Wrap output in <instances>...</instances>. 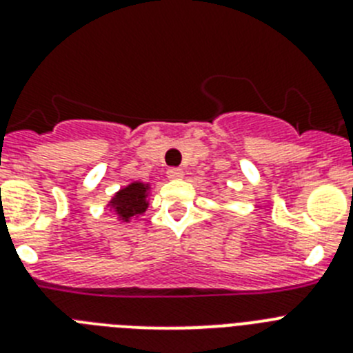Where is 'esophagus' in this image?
Wrapping results in <instances>:
<instances>
[{"mask_svg":"<svg viewBox=\"0 0 353 353\" xmlns=\"http://www.w3.org/2000/svg\"><path fill=\"white\" fill-rule=\"evenodd\" d=\"M168 176H170L171 180H179L183 176V171L180 170V168H170V170H168Z\"/></svg>","mask_w":353,"mask_h":353,"instance_id":"esophagus-1","label":"esophagus"}]
</instances>
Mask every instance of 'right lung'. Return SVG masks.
I'll return each instance as SVG.
<instances>
[{
    "instance_id": "1",
    "label": "right lung",
    "mask_w": 353,
    "mask_h": 353,
    "mask_svg": "<svg viewBox=\"0 0 353 353\" xmlns=\"http://www.w3.org/2000/svg\"><path fill=\"white\" fill-rule=\"evenodd\" d=\"M150 196H152V185L136 180L114 192L113 198L108 201V208L113 212V217H117L120 223L129 224L132 217L146 212L150 205Z\"/></svg>"
}]
</instances>
